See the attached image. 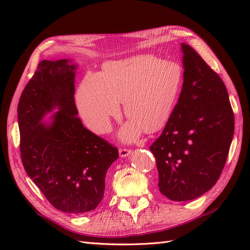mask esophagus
Instances as JSON below:
<instances>
[{
	"label": "esophagus",
	"instance_id": "34e87169",
	"mask_svg": "<svg viewBox=\"0 0 250 250\" xmlns=\"http://www.w3.org/2000/svg\"><path fill=\"white\" fill-rule=\"evenodd\" d=\"M130 153H131V150L130 149H126V148H120V149H119V156L121 158L128 157Z\"/></svg>",
	"mask_w": 250,
	"mask_h": 250
}]
</instances>
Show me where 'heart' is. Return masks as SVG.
I'll use <instances>...</instances> for the list:
<instances>
[{"label":"heart","mask_w":250,"mask_h":250,"mask_svg":"<svg viewBox=\"0 0 250 250\" xmlns=\"http://www.w3.org/2000/svg\"><path fill=\"white\" fill-rule=\"evenodd\" d=\"M178 63L152 56H135L105 63L102 73L87 74L77 91L82 118L95 133L110 129L120 114V102L130 120L119 133L124 142H134L145 129L153 133L167 124L182 88Z\"/></svg>","instance_id":"heart-1"}]
</instances>
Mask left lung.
<instances>
[{"label":"left lung","instance_id":"8db88e82","mask_svg":"<svg viewBox=\"0 0 250 250\" xmlns=\"http://www.w3.org/2000/svg\"><path fill=\"white\" fill-rule=\"evenodd\" d=\"M184 83L177 104L156 142L159 190L172 201L207 192L224 169L234 134V114L224 82L187 44Z\"/></svg>","mask_w":250,"mask_h":250}]
</instances>
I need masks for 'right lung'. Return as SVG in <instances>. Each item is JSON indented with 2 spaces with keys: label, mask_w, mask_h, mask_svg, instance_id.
<instances>
[{
  "label": "right lung",
  "mask_w": 250,
  "mask_h": 250,
  "mask_svg": "<svg viewBox=\"0 0 250 250\" xmlns=\"http://www.w3.org/2000/svg\"><path fill=\"white\" fill-rule=\"evenodd\" d=\"M76 68L67 59L42 61L17 108L25 172L51 205L68 214L97 208L106 173L119 156L116 147L84 128L77 117Z\"/></svg>",
  "instance_id": "add662e5"
}]
</instances>
